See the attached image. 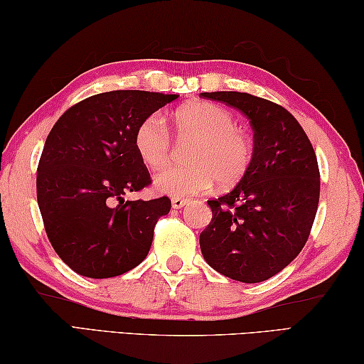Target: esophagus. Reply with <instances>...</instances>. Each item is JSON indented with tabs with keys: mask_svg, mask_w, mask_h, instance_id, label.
Here are the masks:
<instances>
[{
	"mask_svg": "<svg viewBox=\"0 0 364 364\" xmlns=\"http://www.w3.org/2000/svg\"><path fill=\"white\" fill-rule=\"evenodd\" d=\"M188 204V199H183V197H173L171 199V207L173 208H181Z\"/></svg>",
	"mask_w": 364,
	"mask_h": 364,
	"instance_id": "esophagus-1",
	"label": "esophagus"
}]
</instances>
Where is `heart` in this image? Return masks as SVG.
<instances>
[{
  "mask_svg": "<svg viewBox=\"0 0 364 364\" xmlns=\"http://www.w3.org/2000/svg\"><path fill=\"white\" fill-rule=\"evenodd\" d=\"M236 117L208 101L183 106L175 114L180 136L194 139L183 167H168L156 176V188L170 196L199 194L217 183L220 188L236 184L247 173L254 156L252 139L239 130ZM139 159L154 170L162 168L171 156L170 130L160 114H149L138 123L133 136Z\"/></svg>",
  "mask_w": 364,
  "mask_h": 364,
  "instance_id": "obj_1",
  "label": "heart"
}]
</instances>
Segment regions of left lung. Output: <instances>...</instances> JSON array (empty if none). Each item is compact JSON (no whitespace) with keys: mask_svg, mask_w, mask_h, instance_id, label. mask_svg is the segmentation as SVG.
Returning a JSON list of instances; mask_svg holds the SVG:
<instances>
[{"mask_svg":"<svg viewBox=\"0 0 364 364\" xmlns=\"http://www.w3.org/2000/svg\"><path fill=\"white\" fill-rule=\"evenodd\" d=\"M202 96L241 110L254 130L247 173L230 193L207 200L212 221L200 232L202 255L234 281H267L300 254L310 236L319 202L315 149L279 104L239 91Z\"/></svg>","mask_w":364,"mask_h":364,"instance_id":"left-lung-1","label":"left lung"}]
</instances>
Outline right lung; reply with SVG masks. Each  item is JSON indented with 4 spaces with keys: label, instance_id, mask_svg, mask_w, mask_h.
<instances>
[{
    "label": "right lung",
    "instance_id": "1",
    "mask_svg": "<svg viewBox=\"0 0 364 364\" xmlns=\"http://www.w3.org/2000/svg\"><path fill=\"white\" fill-rule=\"evenodd\" d=\"M176 97L107 91L73 104L49 132L36 170V199L49 242L75 273L114 278L146 258L171 200L123 199L152 183L133 136L146 115Z\"/></svg>",
    "mask_w": 364,
    "mask_h": 364
}]
</instances>
